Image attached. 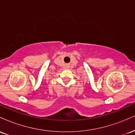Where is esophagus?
<instances>
[{
	"instance_id": "1",
	"label": "esophagus",
	"mask_w": 135,
	"mask_h": 135,
	"mask_svg": "<svg viewBox=\"0 0 135 135\" xmlns=\"http://www.w3.org/2000/svg\"><path fill=\"white\" fill-rule=\"evenodd\" d=\"M66 67L67 68V69H68V68L69 67V65H68V64H67V65H66Z\"/></svg>"
}]
</instances>
